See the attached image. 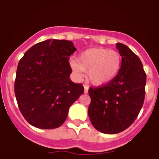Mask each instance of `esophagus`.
<instances>
[{
	"instance_id": "esophagus-1",
	"label": "esophagus",
	"mask_w": 159,
	"mask_h": 159,
	"mask_svg": "<svg viewBox=\"0 0 159 159\" xmlns=\"http://www.w3.org/2000/svg\"><path fill=\"white\" fill-rule=\"evenodd\" d=\"M88 91H89V88L87 86H84V93H88Z\"/></svg>"
}]
</instances>
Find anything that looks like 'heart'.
<instances>
[{
    "instance_id": "obj_1",
    "label": "heart",
    "mask_w": 159,
    "mask_h": 159,
    "mask_svg": "<svg viewBox=\"0 0 159 159\" xmlns=\"http://www.w3.org/2000/svg\"><path fill=\"white\" fill-rule=\"evenodd\" d=\"M122 59L118 52L106 48H90L72 60L70 66L78 78L87 72V81L95 86H103L115 79L121 68Z\"/></svg>"
}]
</instances>
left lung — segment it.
Instances as JSON below:
<instances>
[{
	"label": "left lung",
	"mask_w": 159,
	"mask_h": 159,
	"mask_svg": "<svg viewBox=\"0 0 159 159\" xmlns=\"http://www.w3.org/2000/svg\"><path fill=\"white\" fill-rule=\"evenodd\" d=\"M116 48L122 59L118 75L107 85L89 89L91 123L108 134L120 133L133 124L144 102L146 82L139 57L123 44L117 43Z\"/></svg>",
	"instance_id": "obj_1"
}]
</instances>
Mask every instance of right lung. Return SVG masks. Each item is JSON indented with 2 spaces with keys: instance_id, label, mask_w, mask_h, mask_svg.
Wrapping results in <instances>:
<instances>
[{
  "instance_id": "1",
  "label": "right lung",
  "mask_w": 159,
  "mask_h": 159,
  "mask_svg": "<svg viewBox=\"0 0 159 159\" xmlns=\"http://www.w3.org/2000/svg\"><path fill=\"white\" fill-rule=\"evenodd\" d=\"M77 50L67 40L48 39L32 46L17 66L14 91L20 113L30 125L54 129L84 93L70 80V57Z\"/></svg>"
}]
</instances>
